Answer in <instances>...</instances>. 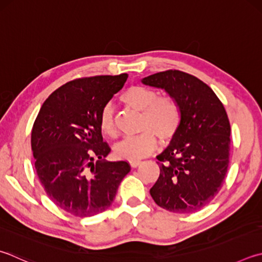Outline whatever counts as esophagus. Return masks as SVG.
<instances>
[{"instance_id":"obj_1","label":"esophagus","mask_w":262,"mask_h":262,"mask_svg":"<svg viewBox=\"0 0 262 262\" xmlns=\"http://www.w3.org/2000/svg\"><path fill=\"white\" fill-rule=\"evenodd\" d=\"M141 163H142V161L141 160H130L129 161V164H130V166H132V167H137V166H140L141 165Z\"/></svg>"}]
</instances>
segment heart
I'll return each instance as SVG.
<instances>
[{
  "mask_svg": "<svg viewBox=\"0 0 262 262\" xmlns=\"http://www.w3.org/2000/svg\"><path fill=\"white\" fill-rule=\"evenodd\" d=\"M126 106L142 113L140 121L141 134L122 140L115 147L116 155L121 159L137 160L147 156L157 145V136L161 141H169L177 135L182 120V112L177 99L170 96H159L155 89L144 85H133L121 95ZM99 127L104 135L116 137L118 129L115 112L110 104L102 108Z\"/></svg>",
  "mask_w": 262,
  "mask_h": 262,
  "instance_id": "b5f03b06",
  "label": "heart"
}]
</instances>
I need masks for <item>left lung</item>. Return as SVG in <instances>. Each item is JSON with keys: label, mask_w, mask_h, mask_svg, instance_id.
<instances>
[{"label": "left lung", "mask_w": 262, "mask_h": 262, "mask_svg": "<svg viewBox=\"0 0 262 262\" xmlns=\"http://www.w3.org/2000/svg\"><path fill=\"white\" fill-rule=\"evenodd\" d=\"M177 99L182 112L179 130L157 156L160 174L150 194L169 212L193 213L220 191L229 165L230 123L225 106L202 80L168 70L142 79Z\"/></svg>", "instance_id": "obj_1"}]
</instances>
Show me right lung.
Returning <instances> with one entry per match:
<instances>
[{
    "mask_svg": "<svg viewBox=\"0 0 262 262\" xmlns=\"http://www.w3.org/2000/svg\"><path fill=\"white\" fill-rule=\"evenodd\" d=\"M127 78L126 73L97 75L65 83L46 99L33 125L31 144L42 187L74 216L107 210L130 170L127 161L105 160L111 149L99 127L102 108Z\"/></svg>",
    "mask_w": 262,
    "mask_h": 262,
    "instance_id": "1",
    "label": "right lung"
}]
</instances>
